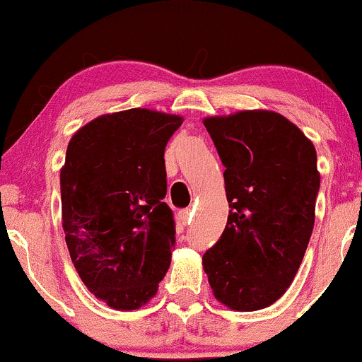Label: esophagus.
Segmentation results:
<instances>
[{
  "label": "esophagus",
  "mask_w": 362,
  "mask_h": 362,
  "mask_svg": "<svg viewBox=\"0 0 362 362\" xmlns=\"http://www.w3.org/2000/svg\"><path fill=\"white\" fill-rule=\"evenodd\" d=\"M178 219H180L182 224H190V219H192V209H182L178 213Z\"/></svg>",
  "instance_id": "obj_1"
}]
</instances>
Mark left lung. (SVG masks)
Returning a JSON list of instances; mask_svg holds the SVG:
<instances>
[{"mask_svg": "<svg viewBox=\"0 0 362 362\" xmlns=\"http://www.w3.org/2000/svg\"><path fill=\"white\" fill-rule=\"evenodd\" d=\"M204 126L226 167L231 209L202 265L223 305L267 308L293 282L313 231L317 151L276 112L245 110L204 119Z\"/></svg>", "mask_w": 362, "mask_h": 362, "instance_id": "1", "label": "left lung"}]
</instances>
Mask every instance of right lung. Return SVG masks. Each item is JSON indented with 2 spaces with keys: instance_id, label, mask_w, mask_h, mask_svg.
I'll return each mask as SVG.
<instances>
[{
  "instance_id": "right-lung-1",
  "label": "right lung",
  "mask_w": 362,
  "mask_h": 362,
  "mask_svg": "<svg viewBox=\"0 0 362 362\" xmlns=\"http://www.w3.org/2000/svg\"><path fill=\"white\" fill-rule=\"evenodd\" d=\"M178 115L129 109L73 136L61 170L62 228L81 281L115 310L156 294L175 247L165 148Z\"/></svg>"
}]
</instances>
